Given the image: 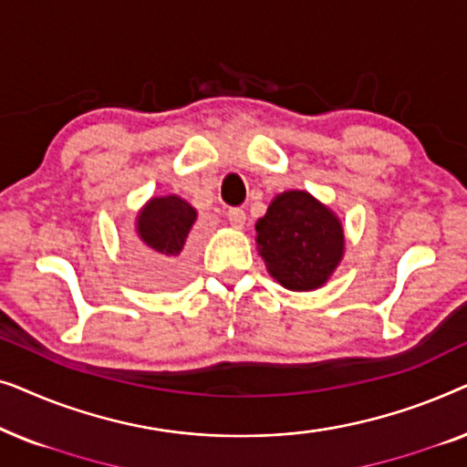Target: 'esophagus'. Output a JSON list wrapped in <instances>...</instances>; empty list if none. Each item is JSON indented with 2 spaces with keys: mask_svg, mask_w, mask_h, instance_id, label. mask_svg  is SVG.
Listing matches in <instances>:
<instances>
[{
  "mask_svg": "<svg viewBox=\"0 0 467 467\" xmlns=\"http://www.w3.org/2000/svg\"><path fill=\"white\" fill-rule=\"evenodd\" d=\"M227 221L232 223L234 227H242L246 221V213L242 208H229L227 210Z\"/></svg>",
  "mask_w": 467,
  "mask_h": 467,
  "instance_id": "obj_1",
  "label": "esophagus"
}]
</instances>
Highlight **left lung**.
Returning <instances> with one entry per match:
<instances>
[{
  "label": "left lung",
  "mask_w": 467,
  "mask_h": 467,
  "mask_svg": "<svg viewBox=\"0 0 467 467\" xmlns=\"http://www.w3.org/2000/svg\"><path fill=\"white\" fill-rule=\"evenodd\" d=\"M257 244L267 270L291 291L325 285L344 253V232L329 208L306 191H285L257 221Z\"/></svg>",
  "instance_id": "obj_1"
}]
</instances>
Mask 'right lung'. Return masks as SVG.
<instances>
[{
	"mask_svg": "<svg viewBox=\"0 0 467 467\" xmlns=\"http://www.w3.org/2000/svg\"><path fill=\"white\" fill-rule=\"evenodd\" d=\"M195 208L178 195L152 197L138 214V234L149 251L138 257L142 278L155 286H174L187 276L184 242L195 223Z\"/></svg>",
	"mask_w": 467,
	"mask_h": 467,
	"instance_id": "obj_1",
	"label": "right lung"
}]
</instances>
